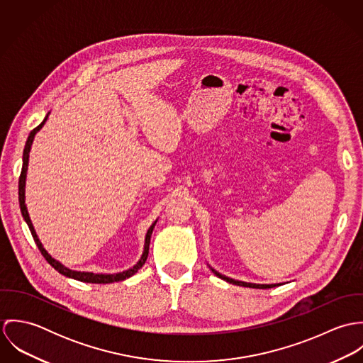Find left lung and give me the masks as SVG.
Masks as SVG:
<instances>
[{
    "instance_id": "1",
    "label": "left lung",
    "mask_w": 363,
    "mask_h": 363,
    "mask_svg": "<svg viewBox=\"0 0 363 363\" xmlns=\"http://www.w3.org/2000/svg\"><path fill=\"white\" fill-rule=\"evenodd\" d=\"M209 269L220 279L229 282V284H233V285H238V286H246V288H256V289H268V288H275V286H279L281 284H253V282H245V281H238V279H233V278H229L220 272H218L216 269H213L209 264H208Z\"/></svg>"
}]
</instances>
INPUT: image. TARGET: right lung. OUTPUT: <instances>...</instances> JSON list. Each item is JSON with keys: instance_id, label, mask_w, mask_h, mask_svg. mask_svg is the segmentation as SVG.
Returning a JSON list of instances; mask_svg holds the SVG:
<instances>
[{"instance_id": "add662e5", "label": "right lung", "mask_w": 363, "mask_h": 363, "mask_svg": "<svg viewBox=\"0 0 363 363\" xmlns=\"http://www.w3.org/2000/svg\"><path fill=\"white\" fill-rule=\"evenodd\" d=\"M49 114L50 111L48 113V116L45 117V120L35 128L30 131L28 140H26V144H25V150H23V157H22V172H21V177H19V207H21V212H22V216L25 219V222L28 223L29 229H30V233L35 239V243L38 245L39 250L42 252L43 257L48 259V262L52 265V268L55 271H58L61 275L64 277H68V278H72V279H77V281H81V282H86V284H111V282H118V281H124L130 277H133L148 259V253H150V243H151V235L154 232V228H155V222L150 226V229L147 230V235H145V243H144V252L141 255V259L137 261V264H134L131 268L125 269V271H121V272H116V274H101V272H89V271H77V269H71L68 267H65L64 264H61L58 259H54L49 252L43 247L40 239L38 238V233L33 228V223L30 220V216H29V212H28V208L25 204V186H26V173H28V166H29V154H30V148H32V144H33V140H35V135L42 130V127L45 125V123L48 121L49 118Z\"/></svg>"}]
</instances>
